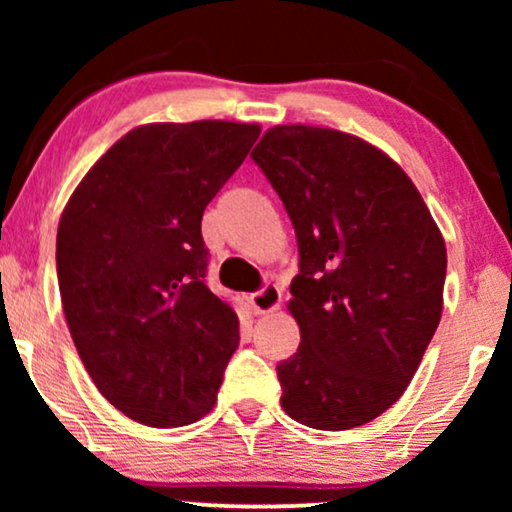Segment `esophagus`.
Returning a JSON list of instances; mask_svg holds the SVG:
<instances>
[{
	"instance_id": "obj_1",
	"label": "esophagus",
	"mask_w": 512,
	"mask_h": 512,
	"mask_svg": "<svg viewBox=\"0 0 512 512\" xmlns=\"http://www.w3.org/2000/svg\"><path fill=\"white\" fill-rule=\"evenodd\" d=\"M249 300H251V307H254L258 314L272 312V310H277L279 303H282V289H279L277 284L268 282V284H263L256 293H251Z\"/></svg>"
}]
</instances>
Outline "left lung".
Segmentation results:
<instances>
[{"mask_svg":"<svg viewBox=\"0 0 512 512\" xmlns=\"http://www.w3.org/2000/svg\"><path fill=\"white\" fill-rule=\"evenodd\" d=\"M254 163L298 240L289 310L300 347L277 366L296 422L345 431L403 396L443 312L445 240L387 153L331 128L277 125Z\"/></svg>","mask_w":512,"mask_h":512,"instance_id":"obj_1","label":"left lung"}]
</instances>
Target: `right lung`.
Masks as SVG:
<instances>
[{
  "label": "right lung",
  "mask_w": 512,
  "mask_h": 512,
  "mask_svg": "<svg viewBox=\"0 0 512 512\" xmlns=\"http://www.w3.org/2000/svg\"><path fill=\"white\" fill-rule=\"evenodd\" d=\"M261 135L251 123H151L118 139L60 216L69 333L107 401L170 429L214 408L240 321L205 282L202 212Z\"/></svg>",
  "instance_id": "add662e5"
}]
</instances>
